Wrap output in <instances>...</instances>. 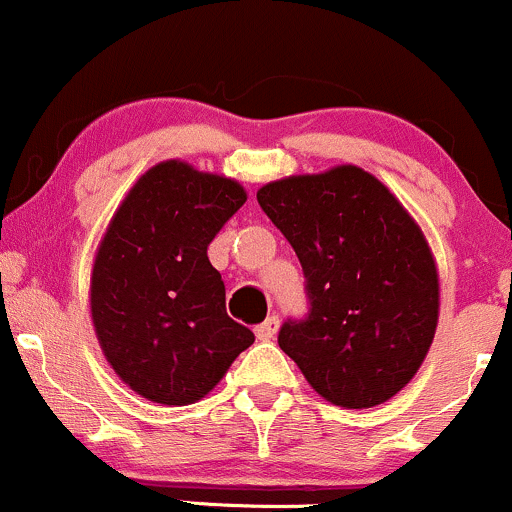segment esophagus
<instances>
[{"label": "esophagus", "mask_w": 512, "mask_h": 512, "mask_svg": "<svg viewBox=\"0 0 512 512\" xmlns=\"http://www.w3.org/2000/svg\"><path fill=\"white\" fill-rule=\"evenodd\" d=\"M276 332H279V317H276V315L267 317L262 325L255 327V334H257V339H260V342H269V339H274Z\"/></svg>", "instance_id": "34e87169"}]
</instances>
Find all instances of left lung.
I'll use <instances>...</instances> for the list:
<instances>
[{
    "label": "left lung",
    "instance_id": "1",
    "mask_svg": "<svg viewBox=\"0 0 512 512\" xmlns=\"http://www.w3.org/2000/svg\"><path fill=\"white\" fill-rule=\"evenodd\" d=\"M257 202L296 250L310 298L308 317L281 327V351L337 407L395 397L438 327V267L419 223L351 163L267 182Z\"/></svg>",
    "mask_w": 512,
    "mask_h": 512
}]
</instances>
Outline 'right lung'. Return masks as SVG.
I'll return each mask as SVG.
<instances>
[{
  "instance_id": "add662e5",
  "label": "right lung",
  "mask_w": 512,
  "mask_h": 512,
  "mask_svg": "<svg viewBox=\"0 0 512 512\" xmlns=\"http://www.w3.org/2000/svg\"><path fill=\"white\" fill-rule=\"evenodd\" d=\"M248 192L170 158L132 185L105 228L91 272L103 356L137 395L185 407L209 395L255 334L226 313L207 248Z\"/></svg>"
}]
</instances>
